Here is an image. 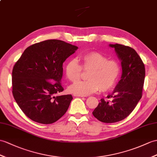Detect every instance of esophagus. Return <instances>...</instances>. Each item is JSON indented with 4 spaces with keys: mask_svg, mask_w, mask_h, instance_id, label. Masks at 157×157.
<instances>
[{
    "mask_svg": "<svg viewBox=\"0 0 157 157\" xmlns=\"http://www.w3.org/2000/svg\"><path fill=\"white\" fill-rule=\"evenodd\" d=\"M74 96H76V97H85V95H82V94H74Z\"/></svg>",
    "mask_w": 157,
    "mask_h": 157,
    "instance_id": "1",
    "label": "esophagus"
}]
</instances>
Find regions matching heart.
I'll use <instances>...</instances> for the list:
<instances>
[{"label":"heart","mask_w":157,"mask_h":157,"mask_svg":"<svg viewBox=\"0 0 157 157\" xmlns=\"http://www.w3.org/2000/svg\"><path fill=\"white\" fill-rule=\"evenodd\" d=\"M82 65L76 59H71L65 65L67 78L75 82L82 77L83 70H91L87 81H79L70 87V92L87 95L96 92H107L114 87L121 74V65L116 59H109L105 55L97 52H90L81 56Z\"/></svg>","instance_id":"heart-1"}]
</instances>
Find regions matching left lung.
<instances>
[{
	"label": "left lung",
	"mask_w": 157,
	"mask_h": 157,
	"mask_svg": "<svg viewBox=\"0 0 157 157\" xmlns=\"http://www.w3.org/2000/svg\"><path fill=\"white\" fill-rule=\"evenodd\" d=\"M121 60L122 74L114 92L108 99L100 102L92 112L94 116L105 123L121 121L130 114L143 96L145 78L144 64L136 52L132 47L110 44Z\"/></svg>",
	"instance_id": "obj_1"
}]
</instances>
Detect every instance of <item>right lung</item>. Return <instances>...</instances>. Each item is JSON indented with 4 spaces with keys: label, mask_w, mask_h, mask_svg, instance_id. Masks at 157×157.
<instances>
[{
    "label": "right lung",
    "mask_w": 157,
    "mask_h": 157,
    "mask_svg": "<svg viewBox=\"0 0 157 157\" xmlns=\"http://www.w3.org/2000/svg\"><path fill=\"white\" fill-rule=\"evenodd\" d=\"M78 49L61 40L49 39L28 47L14 64L13 95L28 118L48 124L67 112L70 94L55 96L63 91L61 80L63 63Z\"/></svg>",
    "instance_id": "1"
}]
</instances>
